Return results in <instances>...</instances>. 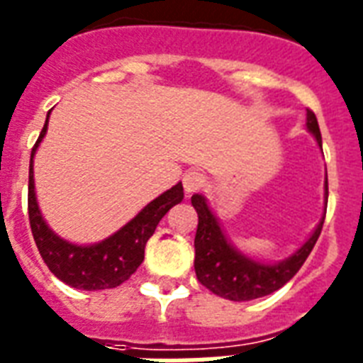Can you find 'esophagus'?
Here are the masks:
<instances>
[{"label": "esophagus", "mask_w": 363, "mask_h": 363, "mask_svg": "<svg viewBox=\"0 0 363 363\" xmlns=\"http://www.w3.org/2000/svg\"><path fill=\"white\" fill-rule=\"evenodd\" d=\"M204 185H206V178L201 172H196V170H191V172H187L184 176V189L187 195L201 191Z\"/></svg>", "instance_id": "esophagus-1"}]
</instances>
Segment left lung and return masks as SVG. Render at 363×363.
<instances>
[{
  "label": "left lung",
  "instance_id": "left-lung-1",
  "mask_svg": "<svg viewBox=\"0 0 363 363\" xmlns=\"http://www.w3.org/2000/svg\"><path fill=\"white\" fill-rule=\"evenodd\" d=\"M307 126L313 132L316 142L322 147L318 121L313 109H307ZM325 195H328V178H325ZM191 202L199 213V225L195 235V272L199 282L216 296L229 301H252L257 297H265L280 289L286 282L296 277V272L307 261L318 240L325 216L313 233V237L297 250L289 259L278 265H261L246 255L238 254L225 235L220 229V223L210 212L204 196L193 195Z\"/></svg>",
  "mask_w": 363,
  "mask_h": 363
}]
</instances>
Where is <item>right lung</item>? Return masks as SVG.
Listing matches in <instances>:
<instances>
[{
  "instance_id": "add662e5",
  "label": "right lung",
  "mask_w": 363,
  "mask_h": 363,
  "mask_svg": "<svg viewBox=\"0 0 363 363\" xmlns=\"http://www.w3.org/2000/svg\"><path fill=\"white\" fill-rule=\"evenodd\" d=\"M47 123H49V115L32 150L30 179H28V216H30V227H32L35 246L49 271L67 286L86 289V291L117 288L142 265L145 244L155 233L164 213L182 202L184 187L182 184L174 185L172 189L157 196L130 223H126L121 231L115 233L113 237L106 238L104 242L94 246H75L66 242L47 227L39 213L35 193H33V153L47 132Z\"/></svg>"
}]
</instances>
